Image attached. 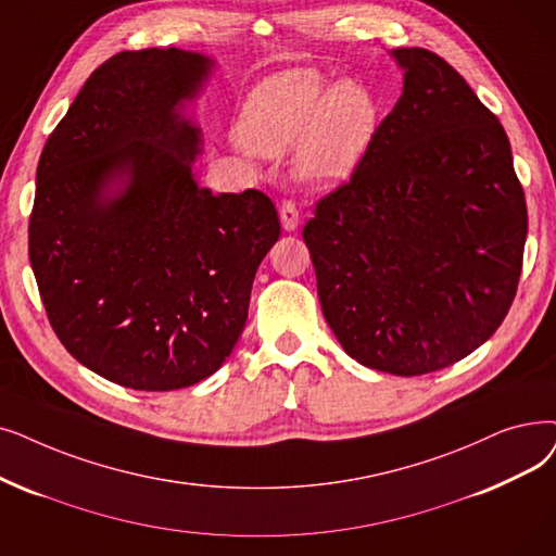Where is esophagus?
I'll use <instances>...</instances> for the list:
<instances>
[{
    "label": "esophagus",
    "instance_id": "34e87169",
    "mask_svg": "<svg viewBox=\"0 0 556 556\" xmlns=\"http://www.w3.org/2000/svg\"><path fill=\"white\" fill-rule=\"evenodd\" d=\"M279 220L283 231H295L300 227V211L293 202H283L279 208Z\"/></svg>",
    "mask_w": 556,
    "mask_h": 556
}]
</instances>
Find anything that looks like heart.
<instances>
[{"label": "heart", "instance_id": "b5f03b06", "mask_svg": "<svg viewBox=\"0 0 556 556\" xmlns=\"http://www.w3.org/2000/svg\"><path fill=\"white\" fill-rule=\"evenodd\" d=\"M377 127L379 104L366 84H333L318 70L293 67L250 92L236 136L245 150L265 159H277L298 143V181L311 190H331L354 177Z\"/></svg>", "mask_w": 556, "mask_h": 556}]
</instances>
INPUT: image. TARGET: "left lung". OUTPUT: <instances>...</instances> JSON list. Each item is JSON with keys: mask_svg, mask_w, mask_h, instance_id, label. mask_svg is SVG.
Segmentation results:
<instances>
[{"mask_svg": "<svg viewBox=\"0 0 556 556\" xmlns=\"http://www.w3.org/2000/svg\"><path fill=\"white\" fill-rule=\"evenodd\" d=\"M391 56L404 72L400 100L302 236L338 343L361 366L416 377L502 325L527 206L509 138L466 79L420 47Z\"/></svg>", "mask_w": 556, "mask_h": 556, "instance_id": "obj_1", "label": "left lung"}]
</instances>
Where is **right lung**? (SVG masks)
Wrapping results in <instances>:
<instances>
[{
	"label": "right lung",
	"mask_w": 556,
	"mask_h": 556,
	"mask_svg": "<svg viewBox=\"0 0 556 556\" xmlns=\"http://www.w3.org/2000/svg\"><path fill=\"white\" fill-rule=\"evenodd\" d=\"M213 67L177 47L115 54L38 161L29 261L47 318L81 366L125 389L177 391L218 370L281 233L263 192L195 181L188 111Z\"/></svg>",
	"instance_id": "obj_1"
}]
</instances>
